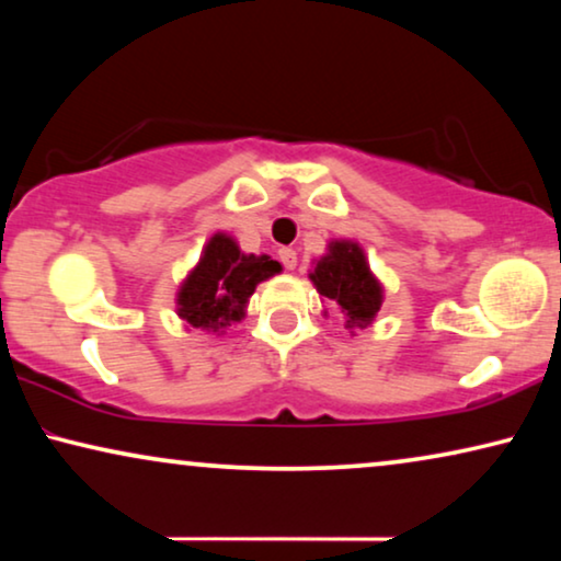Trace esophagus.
I'll return each mask as SVG.
<instances>
[{"mask_svg": "<svg viewBox=\"0 0 561 561\" xmlns=\"http://www.w3.org/2000/svg\"><path fill=\"white\" fill-rule=\"evenodd\" d=\"M278 257H280V263H283V267H286V271H294V267L298 265V252L294 248H280Z\"/></svg>", "mask_w": 561, "mask_h": 561, "instance_id": "esophagus-1", "label": "esophagus"}]
</instances>
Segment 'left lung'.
<instances>
[{
	"instance_id": "left-lung-1",
	"label": "left lung",
	"mask_w": 561,
	"mask_h": 561,
	"mask_svg": "<svg viewBox=\"0 0 561 561\" xmlns=\"http://www.w3.org/2000/svg\"><path fill=\"white\" fill-rule=\"evenodd\" d=\"M319 296L329 298L344 313V327L365 329L373 324L382 306V283L375 278L359 242L332 240L327 244V255L313 263L309 273ZM355 334V332H352Z\"/></svg>"
}]
</instances>
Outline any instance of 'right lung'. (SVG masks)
<instances>
[{
	"label": "right lung",
	"mask_w": 561,
	"mask_h": 561,
	"mask_svg": "<svg viewBox=\"0 0 561 561\" xmlns=\"http://www.w3.org/2000/svg\"><path fill=\"white\" fill-rule=\"evenodd\" d=\"M283 271L271 255H248L227 232H217L204 244L202 257L175 294V313L188 327L204 332H225L244 319L257 283Z\"/></svg>",
	"instance_id": "1"
}]
</instances>
